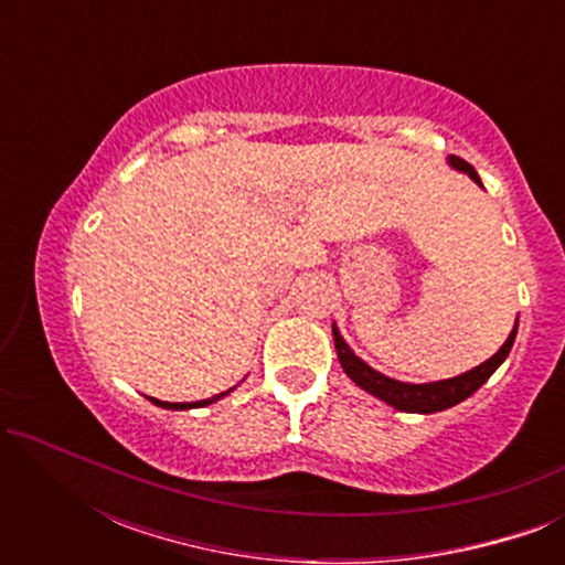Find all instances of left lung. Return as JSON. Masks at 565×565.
Masks as SVG:
<instances>
[{
    "instance_id": "8db88e82",
    "label": "left lung",
    "mask_w": 565,
    "mask_h": 565,
    "mask_svg": "<svg viewBox=\"0 0 565 565\" xmlns=\"http://www.w3.org/2000/svg\"><path fill=\"white\" fill-rule=\"evenodd\" d=\"M447 164H450L455 172L468 174L478 188H483L481 177H478V172L468 164V161H462L458 157H447ZM516 327H520V319L514 321V329L509 331L507 342L499 347V352L491 354V358L481 362V365L468 370V373L445 377V381H435V383H404V381H396V377L377 373L375 367H370L365 360L354 354L352 347L344 342L342 331H339L337 323H331V334H334L337 358L342 362V370L352 377V383L360 385L362 391L385 401V404L396 408V412L435 414V412H445V408H452L455 404H460V401L473 396V393L481 388L493 373H497L501 362H504L509 358V352H512Z\"/></svg>"
}]
</instances>
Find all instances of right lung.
I'll return each mask as SVG.
<instances>
[{"label": "right lung", "instance_id": "right-lung-1", "mask_svg": "<svg viewBox=\"0 0 565 565\" xmlns=\"http://www.w3.org/2000/svg\"><path fill=\"white\" fill-rule=\"evenodd\" d=\"M234 391V388H228V391H223V393H218V396H211V398H203V401H190V404H169V401H159V398H151V404H157V406H161V408H203V406H211V404H215V401L218 398H223V396H228V393Z\"/></svg>", "mask_w": 565, "mask_h": 565}]
</instances>
